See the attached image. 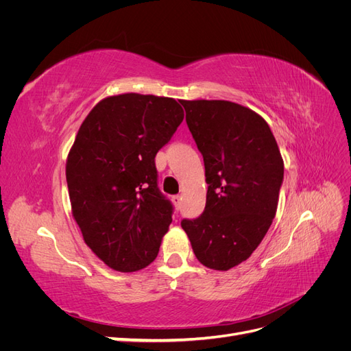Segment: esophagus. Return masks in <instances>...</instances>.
<instances>
[{
    "label": "esophagus",
    "mask_w": 351,
    "mask_h": 351,
    "mask_svg": "<svg viewBox=\"0 0 351 351\" xmlns=\"http://www.w3.org/2000/svg\"><path fill=\"white\" fill-rule=\"evenodd\" d=\"M173 204H174V208L178 210L180 208H182V196L177 195V196H173Z\"/></svg>",
    "instance_id": "34e87169"
}]
</instances>
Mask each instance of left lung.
<instances>
[{
    "label": "left lung",
    "instance_id": "1",
    "mask_svg": "<svg viewBox=\"0 0 351 351\" xmlns=\"http://www.w3.org/2000/svg\"><path fill=\"white\" fill-rule=\"evenodd\" d=\"M182 104L209 184L204 214L182 227L202 265L228 271L249 259L269 230L284 161L268 123L253 110L221 99Z\"/></svg>",
    "mask_w": 351,
    "mask_h": 351
}]
</instances>
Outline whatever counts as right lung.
Instances as JSON below:
<instances>
[{
	"mask_svg": "<svg viewBox=\"0 0 351 351\" xmlns=\"http://www.w3.org/2000/svg\"><path fill=\"white\" fill-rule=\"evenodd\" d=\"M184 119L176 99L121 93L83 120L66 162L71 214L88 247L114 271L155 261L173 206L156 186L155 155Z\"/></svg>",
	"mask_w": 351,
	"mask_h": 351,
	"instance_id": "right-lung-1",
	"label": "right lung"
}]
</instances>
